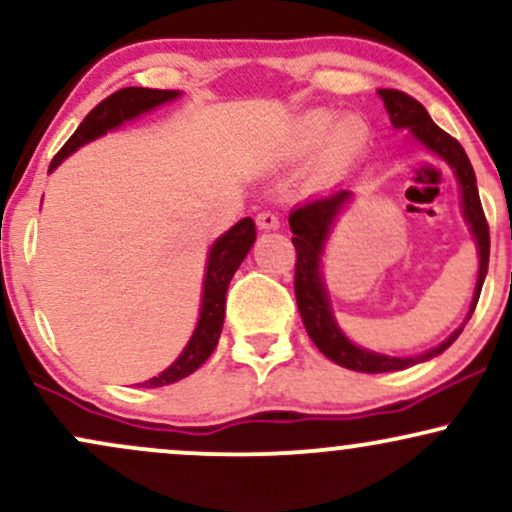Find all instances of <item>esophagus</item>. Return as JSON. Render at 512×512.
<instances>
[{
	"label": "esophagus",
	"instance_id": "obj_1",
	"mask_svg": "<svg viewBox=\"0 0 512 512\" xmlns=\"http://www.w3.org/2000/svg\"><path fill=\"white\" fill-rule=\"evenodd\" d=\"M257 226L264 228V231H274V228L281 226L279 214H274V211H269V209L260 211V214H257Z\"/></svg>",
	"mask_w": 512,
	"mask_h": 512
}]
</instances>
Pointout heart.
Listing matches in <instances>:
<instances>
[{"label": "heart", "instance_id": "b5f03b06", "mask_svg": "<svg viewBox=\"0 0 512 512\" xmlns=\"http://www.w3.org/2000/svg\"><path fill=\"white\" fill-rule=\"evenodd\" d=\"M327 122L330 117L325 113H310L298 120V125L293 127L289 142H286L284 154L286 156H303L308 154L313 146L320 142V137L325 134ZM366 144V127L356 117H342L339 122H334L330 132L322 139L320 151H317V170L320 173H337L346 163H351L356 158L358 151Z\"/></svg>", "mask_w": 512, "mask_h": 512}]
</instances>
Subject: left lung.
<instances>
[{"label": "left lung", "instance_id": "left-lung-1", "mask_svg": "<svg viewBox=\"0 0 512 512\" xmlns=\"http://www.w3.org/2000/svg\"><path fill=\"white\" fill-rule=\"evenodd\" d=\"M380 98H383L387 113H390V122L395 129H409L411 137H416V142H421L426 149H431L433 154H438L443 161L450 163V168L455 170L457 182H460L462 190V214L469 223V231H472L474 240H477L479 250V276H477V289H474L472 308H469L467 320L472 317L474 308H477L481 286H484L486 272H489V223H486L484 209L479 202V190H477V175H474L472 163H469L467 154L457 142L455 137H450L448 132H443L436 122L431 120V115L426 113V108L416 98L407 96V93L395 91V88H380ZM351 199L349 190H337L332 195L317 197L305 202L303 207L293 209L289 216V226L293 231V248H296V279H293V289H296V301L298 310H301L303 325L308 337L313 339L317 349L322 351L330 361L339 363V366L361 370V373H387V370H402L414 366V363L428 361V358L443 354L448 346L460 337V330H455L445 339L443 344H438L436 349L426 351V354L414 356V358H399V356H385L375 354V351L361 349V346L351 344L344 337V332L339 330L337 322H334L330 301H327L325 284H322L320 274V255L325 248V240L330 236L332 223L337 219V214Z\"/></svg>", "mask_w": 512, "mask_h": 512}]
</instances>
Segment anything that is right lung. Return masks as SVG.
I'll return each mask as SVG.
<instances>
[{
    "mask_svg": "<svg viewBox=\"0 0 512 512\" xmlns=\"http://www.w3.org/2000/svg\"><path fill=\"white\" fill-rule=\"evenodd\" d=\"M178 96V91H161V88H120V91H115L113 96H108L105 101L98 103L96 108L84 117V122L76 127V132L67 139V144H64L62 149L57 151V156L52 158L50 170L60 166L64 158L74 154L79 146L93 142L96 137H103L108 129L120 127L125 120H132V117L142 115L146 110H154L156 105L173 101V98ZM255 238V221L248 216V219L238 221L231 231L223 233V236L211 245L207 276H204L202 313H199L197 330L192 334L190 342H187L185 351L175 358L173 366L163 370V373H158L156 378L146 380L142 387H163L170 383H178V380L195 373V370L211 356V351L219 344L223 315H226L228 284H231L240 262H243L245 255L250 252Z\"/></svg>",
    "mask_w": 512,
    "mask_h": 512,
    "instance_id": "add662e5",
    "label": "right lung"
}]
</instances>
